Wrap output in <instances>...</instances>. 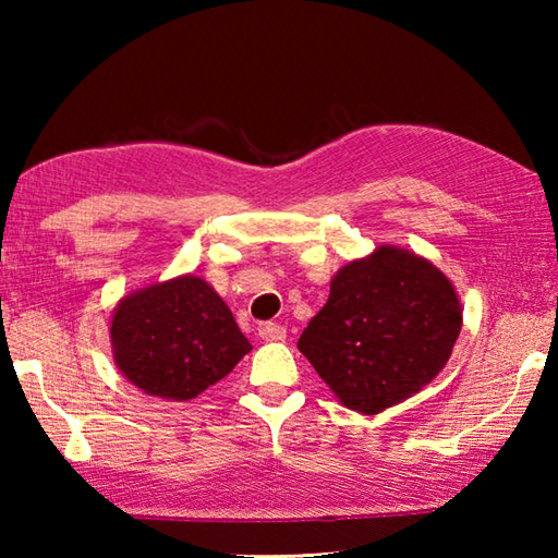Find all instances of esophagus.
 Segmentation results:
<instances>
[{"label": "esophagus", "instance_id": "esophagus-1", "mask_svg": "<svg viewBox=\"0 0 558 558\" xmlns=\"http://www.w3.org/2000/svg\"><path fill=\"white\" fill-rule=\"evenodd\" d=\"M258 336L260 338H266V340H282L286 338V326H280V324H272V322H264V324H258Z\"/></svg>", "mask_w": 558, "mask_h": 558}]
</instances>
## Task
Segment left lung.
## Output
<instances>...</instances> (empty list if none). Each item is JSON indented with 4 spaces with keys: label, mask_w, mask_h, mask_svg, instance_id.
I'll return each mask as SVG.
<instances>
[{
    "label": "left lung",
    "mask_w": 558,
    "mask_h": 558,
    "mask_svg": "<svg viewBox=\"0 0 558 558\" xmlns=\"http://www.w3.org/2000/svg\"><path fill=\"white\" fill-rule=\"evenodd\" d=\"M460 324L458 294L441 270L402 248L378 246L338 270L298 348L342 405L376 414L444 369Z\"/></svg>",
    "instance_id": "left-lung-1"
}]
</instances>
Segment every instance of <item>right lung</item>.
Instances as JSON below:
<instances>
[{
    "label": "right lung",
    "instance_id": "right-lung-1",
    "mask_svg": "<svg viewBox=\"0 0 558 558\" xmlns=\"http://www.w3.org/2000/svg\"><path fill=\"white\" fill-rule=\"evenodd\" d=\"M110 338L129 381L168 400L204 393L252 350L228 304L194 276L129 294L114 310Z\"/></svg>",
    "mask_w": 558,
    "mask_h": 558
}]
</instances>
